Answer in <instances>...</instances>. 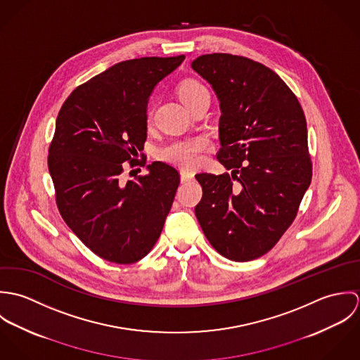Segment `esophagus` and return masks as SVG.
<instances>
[{
	"mask_svg": "<svg viewBox=\"0 0 360 360\" xmlns=\"http://www.w3.org/2000/svg\"><path fill=\"white\" fill-rule=\"evenodd\" d=\"M180 176H181V181H188V180H191L194 177V173L188 172V170H181Z\"/></svg>",
	"mask_w": 360,
	"mask_h": 360,
	"instance_id": "obj_1",
	"label": "esophagus"
}]
</instances>
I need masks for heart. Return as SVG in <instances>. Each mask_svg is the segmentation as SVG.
<instances>
[{"instance_id":"b5f03b06","label":"heart","mask_w":360,"mask_h":360,"mask_svg":"<svg viewBox=\"0 0 360 360\" xmlns=\"http://www.w3.org/2000/svg\"><path fill=\"white\" fill-rule=\"evenodd\" d=\"M177 94L181 103H184L187 108L191 103H195L197 100H200L201 97L209 96L205 86L194 79L183 80L177 87ZM207 148H209V143L204 137L181 140L163 147L159 151V158L176 166L191 169L201 162L202 154Z\"/></svg>"}]
</instances>
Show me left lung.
Segmentation results:
<instances>
[{
  "mask_svg": "<svg viewBox=\"0 0 360 360\" xmlns=\"http://www.w3.org/2000/svg\"><path fill=\"white\" fill-rule=\"evenodd\" d=\"M191 68L220 101L216 158L231 170L195 174L202 187L195 216L221 257L248 262L278 243L310 186L305 113L280 76L250 58L206 53Z\"/></svg>",
  "mask_w": 360,
  "mask_h": 360,
  "instance_id": "obj_1",
  "label": "left lung"
}]
</instances>
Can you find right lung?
<instances>
[{"mask_svg": "<svg viewBox=\"0 0 360 360\" xmlns=\"http://www.w3.org/2000/svg\"><path fill=\"white\" fill-rule=\"evenodd\" d=\"M184 55L119 62L76 87L62 105L49 148L55 201L65 223L97 257L130 264L158 241L172 207L179 172L153 162L124 181V162L147 140V103L155 86Z\"/></svg>", "mask_w": 360, "mask_h": 360, "instance_id": "add662e5", "label": "right lung"}]
</instances>
